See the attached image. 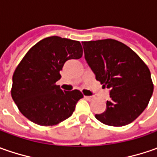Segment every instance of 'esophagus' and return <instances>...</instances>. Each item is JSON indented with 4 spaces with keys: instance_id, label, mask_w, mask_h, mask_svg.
Returning a JSON list of instances; mask_svg holds the SVG:
<instances>
[{
    "instance_id": "obj_1",
    "label": "esophagus",
    "mask_w": 157,
    "mask_h": 157,
    "mask_svg": "<svg viewBox=\"0 0 157 157\" xmlns=\"http://www.w3.org/2000/svg\"><path fill=\"white\" fill-rule=\"evenodd\" d=\"M85 99L91 101V100H94V97H92V96H85Z\"/></svg>"
}]
</instances>
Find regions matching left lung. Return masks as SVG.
Listing matches in <instances>:
<instances>
[{"mask_svg":"<svg viewBox=\"0 0 157 157\" xmlns=\"http://www.w3.org/2000/svg\"><path fill=\"white\" fill-rule=\"evenodd\" d=\"M85 58L102 87L110 89L106 109L95 114L113 127L134 121L147 107L154 85L147 64L128 46L114 39L83 42Z\"/></svg>","mask_w":157,"mask_h":157,"instance_id":"obj_1","label":"left lung"}]
</instances>
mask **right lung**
I'll list each match as a JSON object with an SVG mask.
<instances>
[{"instance_id": "right-lung-1", "label": "right lung", "mask_w": 157, "mask_h": 157, "mask_svg": "<svg viewBox=\"0 0 157 157\" xmlns=\"http://www.w3.org/2000/svg\"><path fill=\"white\" fill-rule=\"evenodd\" d=\"M82 55L78 41L56 36L31 47L13 74L11 96L19 111L34 123L45 127L69 118L84 96L78 90L63 91L56 83L64 63Z\"/></svg>"}]
</instances>
